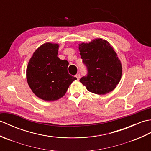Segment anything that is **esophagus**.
<instances>
[{
    "mask_svg": "<svg viewBox=\"0 0 151 151\" xmlns=\"http://www.w3.org/2000/svg\"><path fill=\"white\" fill-rule=\"evenodd\" d=\"M76 77L77 78V79H79V78H80V74H79V73H78V74H76Z\"/></svg>",
    "mask_w": 151,
    "mask_h": 151,
    "instance_id": "34e87169",
    "label": "esophagus"
}]
</instances>
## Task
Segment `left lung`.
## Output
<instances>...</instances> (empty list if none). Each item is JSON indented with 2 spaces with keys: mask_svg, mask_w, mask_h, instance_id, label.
I'll list each match as a JSON object with an SVG mask.
<instances>
[{
  "mask_svg": "<svg viewBox=\"0 0 151 151\" xmlns=\"http://www.w3.org/2000/svg\"><path fill=\"white\" fill-rule=\"evenodd\" d=\"M80 55L87 74L79 81L89 92L104 95L112 91L121 79L122 66L110 43L102 39L79 45Z\"/></svg>",
  "mask_w": 151,
  "mask_h": 151,
  "instance_id": "1",
  "label": "left lung"
}]
</instances>
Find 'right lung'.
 Instances as JSON below:
<instances>
[{"instance_id": "1", "label": "right lung", "mask_w": 151, "mask_h": 151, "mask_svg": "<svg viewBox=\"0 0 151 151\" xmlns=\"http://www.w3.org/2000/svg\"><path fill=\"white\" fill-rule=\"evenodd\" d=\"M59 45L46 42L35 50L26 68V79L32 92L45 101L64 96L77 79L68 72V62L58 57Z\"/></svg>"}]
</instances>
